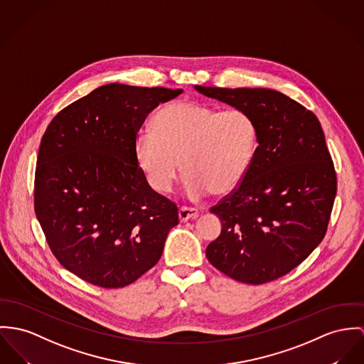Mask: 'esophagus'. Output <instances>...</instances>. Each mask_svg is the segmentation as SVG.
<instances>
[{"label": "esophagus", "instance_id": "1", "mask_svg": "<svg viewBox=\"0 0 364 364\" xmlns=\"http://www.w3.org/2000/svg\"><path fill=\"white\" fill-rule=\"evenodd\" d=\"M199 215L198 209L196 208H187V206H181L178 210V219L180 222H187L191 219H196Z\"/></svg>", "mask_w": 364, "mask_h": 364}]
</instances>
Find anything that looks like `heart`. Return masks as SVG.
Masks as SVG:
<instances>
[{
  "instance_id": "b5f03b06",
  "label": "heart",
  "mask_w": 364,
  "mask_h": 364,
  "mask_svg": "<svg viewBox=\"0 0 364 364\" xmlns=\"http://www.w3.org/2000/svg\"><path fill=\"white\" fill-rule=\"evenodd\" d=\"M133 149L154 191L168 194L181 162L187 196H223L238 187L251 168L257 124L242 109L218 111L196 101H174L155 114L152 132L137 134Z\"/></svg>"
}]
</instances>
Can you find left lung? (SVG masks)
<instances>
[{
    "mask_svg": "<svg viewBox=\"0 0 364 364\" xmlns=\"http://www.w3.org/2000/svg\"><path fill=\"white\" fill-rule=\"evenodd\" d=\"M200 94L251 113L257 149L251 168L210 208L220 235L208 260L245 284L277 280L321 242L336 194V174L316 114L270 88L196 85Z\"/></svg>",
    "mask_w": 364,
    "mask_h": 364,
    "instance_id": "obj_1",
    "label": "left lung"
}]
</instances>
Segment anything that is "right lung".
Returning <instances> with one entry per match:
<instances>
[{
	"label": "right lung",
	"mask_w": 364,
	"mask_h": 364,
	"mask_svg": "<svg viewBox=\"0 0 364 364\" xmlns=\"http://www.w3.org/2000/svg\"><path fill=\"white\" fill-rule=\"evenodd\" d=\"M181 88L111 83L68 105L38 149L34 210L58 262L82 280L122 288L162 256L177 206L134 159L145 117Z\"/></svg>",
	"instance_id": "add662e5"
}]
</instances>
